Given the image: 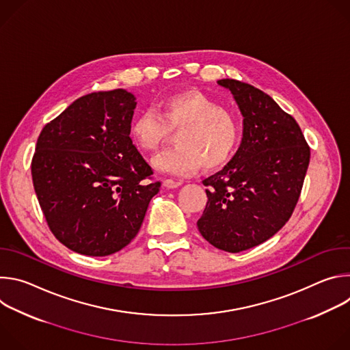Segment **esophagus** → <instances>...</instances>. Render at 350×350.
<instances>
[{
	"instance_id": "obj_1",
	"label": "esophagus",
	"mask_w": 350,
	"mask_h": 350,
	"mask_svg": "<svg viewBox=\"0 0 350 350\" xmlns=\"http://www.w3.org/2000/svg\"><path fill=\"white\" fill-rule=\"evenodd\" d=\"M178 185H181V183H180V181H176V180H172V178H166V180H163V187H166V188H169V189H172V188H177Z\"/></svg>"
}]
</instances>
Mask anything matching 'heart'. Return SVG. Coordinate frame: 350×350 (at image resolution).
<instances>
[{
  "mask_svg": "<svg viewBox=\"0 0 350 350\" xmlns=\"http://www.w3.org/2000/svg\"><path fill=\"white\" fill-rule=\"evenodd\" d=\"M177 146L154 159L155 169L172 174H189L204 166L215 170L232 157L239 137L235 116L198 90H185L165 96L158 113L146 109L130 126L134 142L144 152H157L174 131Z\"/></svg>",
  "mask_w": 350,
  "mask_h": 350,
  "instance_id": "b5f03b06",
  "label": "heart"
}]
</instances>
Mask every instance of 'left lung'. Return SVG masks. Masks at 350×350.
<instances>
[{
  "instance_id": "1",
  "label": "left lung",
  "mask_w": 350,
  "mask_h": 350,
  "mask_svg": "<svg viewBox=\"0 0 350 350\" xmlns=\"http://www.w3.org/2000/svg\"><path fill=\"white\" fill-rule=\"evenodd\" d=\"M243 116V137L223 170L205 178L206 208L196 221L215 247L238 254L280 231L301 196L310 146L296 120L262 90L221 79Z\"/></svg>"
}]
</instances>
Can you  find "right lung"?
<instances>
[{
  "mask_svg": "<svg viewBox=\"0 0 350 350\" xmlns=\"http://www.w3.org/2000/svg\"><path fill=\"white\" fill-rule=\"evenodd\" d=\"M135 96L91 92L41 130L31 159L34 191L46 224L70 251L119 252L138 234L161 181L130 138Z\"/></svg>",
  "mask_w": 350,
  "mask_h": 350,
  "instance_id": "obj_1",
  "label": "right lung"
}]
</instances>
